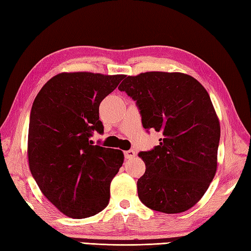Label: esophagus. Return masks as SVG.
Returning <instances> with one entry per match:
<instances>
[{"instance_id": "1", "label": "esophagus", "mask_w": 251, "mask_h": 251, "mask_svg": "<svg viewBox=\"0 0 251 251\" xmlns=\"http://www.w3.org/2000/svg\"><path fill=\"white\" fill-rule=\"evenodd\" d=\"M124 154H125V159L130 160V159H132V158H135V156H136V152H135L134 150H128V151H125Z\"/></svg>"}]
</instances>
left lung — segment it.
Returning a JSON list of instances; mask_svg holds the SVG:
<instances>
[{"label": "left lung", "mask_w": 251, "mask_h": 251, "mask_svg": "<svg viewBox=\"0 0 251 251\" xmlns=\"http://www.w3.org/2000/svg\"><path fill=\"white\" fill-rule=\"evenodd\" d=\"M121 91L137 101L142 126L162 131L153 150L140 152L145 174L137 181L147 207L180 213L205 194L218 168L220 122L208 91L184 73L127 76Z\"/></svg>", "instance_id": "1"}]
</instances>
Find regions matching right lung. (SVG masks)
<instances>
[{"mask_svg":"<svg viewBox=\"0 0 251 251\" xmlns=\"http://www.w3.org/2000/svg\"><path fill=\"white\" fill-rule=\"evenodd\" d=\"M125 75L61 73L36 97L30 113L27 154L41 193L60 212L85 219L101 212L110 185L124 162L119 149L93 146L92 131H103L101 101Z\"/></svg>","mask_w":251,"mask_h":251,"instance_id":"1","label":"right lung"}]
</instances>
